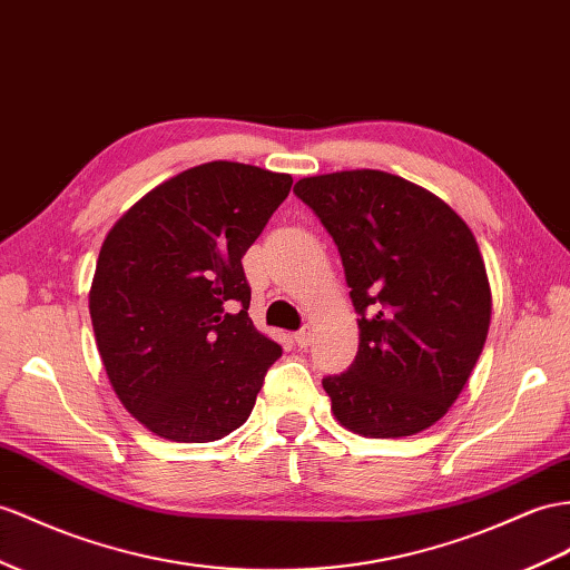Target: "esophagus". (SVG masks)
Listing matches in <instances>:
<instances>
[{"instance_id": "obj_1", "label": "esophagus", "mask_w": 570, "mask_h": 570, "mask_svg": "<svg viewBox=\"0 0 570 570\" xmlns=\"http://www.w3.org/2000/svg\"><path fill=\"white\" fill-rule=\"evenodd\" d=\"M294 342H296L301 348L311 346V342H313V332H311V327H303V330H298V332L294 334Z\"/></svg>"}]
</instances>
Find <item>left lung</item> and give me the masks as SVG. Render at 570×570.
<instances>
[{
	"mask_svg": "<svg viewBox=\"0 0 570 570\" xmlns=\"http://www.w3.org/2000/svg\"><path fill=\"white\" fill-rule=\"evenodd\" d=\"M294 193L337 245L358 313L354 363L323 377L334 416L371 438L433 426L489 332L491 288L472 230L424 187L383 170L315 175Z\"/></svg>",
	"mask_w": 570,
	"mask_h": 570,
	"instance_id": "left-lung-1",
	"label": "left lung"
}]
</instances>
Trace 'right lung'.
Wrapping results in <instances>:
<instances>
[{"label": "right lung", "mask_w": 570, "mask_h": 570, "mask_svg": "<svg viewBox=\"0 0 570 570\" xmlns=\"http://www.w3.org/2000/svg\"><path fill=\"white\" fill-rule=\"evenodd\" d=\"M291 175L214 160L141 197L104 240L89 294L125 410L160 438L209 443L250 416L282 346L253 325L243 255Z\"/></svg>", "instance_id": "right-lung-1"}]
</instances>
